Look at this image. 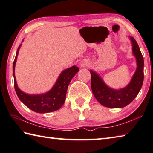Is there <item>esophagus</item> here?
<instances>
[{"label":"esophagus","instance_id":"34e87169","mask_svg":"<svg viewBox=\"0 0 153 153\" xmlns=\"http://www.w3.org/2000/svg\"><path fill=\"white\" fill-rule=\"evenodd\" d=\"M89 65V61L86 60V59H83V60H82L79 62V65L81 68H85Z\"/></svg>","mask_w":153,"mask_h":153}]
</instances>
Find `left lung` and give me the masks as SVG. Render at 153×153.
<instances>
[{
  "label": "left lung",
  "instance_id": "left-lung-1",
  "mask_svg": "<svg viewBox=\"0 0 153 153\" xmlns=\"http://www.w3.org/2000/svg\"><path fill=\"white\" fill-rule=\"evenodd\" d=\"M132 44V51L136 58L137 69L129 83L123 88H111L103 82L101 76L90 70L91 87L95 97L102 105L109 108H122L128 105L138 95L144 79V59L139 45L134 38L129 36Z\"/></svg>",
  "mask_w": 153,
  "mask_h": 153
}]
</instances>
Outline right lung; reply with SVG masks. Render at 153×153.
Wrapping results in <instances>:
<instances>
[{
  "label": "right lung",
  "mask_w": 153,
  "mask_h": 153,
  "mask_svg": "<svg viewBox=\"0 0 153 153\" xmlns=\"http://www.w3.org/2000/svg\"><path fill=\"white\" fill-rule=\"evenodd\" d=\"M21 45L22 44H20L18 48L13 67L14 89L19 100L30 109L39 113L53 112L59 109L65 102L68 87L73 77L78 72L79 68L76 65H73L72 67L62 71L54 85L46 93L42 94H26L21 91L18 87L14 74L15 65Z\"/></svg>",
  "instance_id": "right-lung-1"
}]
</instances>
